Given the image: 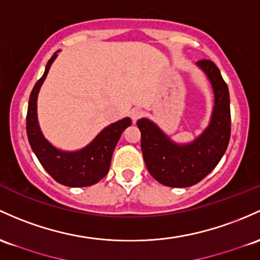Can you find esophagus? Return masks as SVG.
<instances>
[{
	"instance_id": "1",
	"label": "esophagus",
	"mask_w": 260,
	"mask_h": 260,
	"mask_svg": "<svg viewBox=\"0 0 260 260\" xmlns=\"http://www.w3.org/2000/svg\"><path fill=\"white\" fill-rule=\"evenodd\" d=\"M143 116V111L141 110V108H133L132 111H131V117H132L133 121H137V119H139L141 117Z\"/></svg>"
}]
</instances>
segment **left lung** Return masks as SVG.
Listing matches in <instances>:
<instances>
[{"label":"left lung","mask_w":260,"mask_h":260,"mask_svg":"<svg viewBox=\"0 0 260 260\" xmlns=\"http://www.w3.org/2000/svg\"><path fill=\"white\" fill-rule=\"evenodd\" d=\"M198 65L209 76L215 92V108L206 131L189 145H176L148 119L137 122L141 147L150 175L170 187L198 184L215 169L227 149L231 137L230 92L219 69L209 59Z\"/></svg>","instance_id":"obj_1"}]
</instances>
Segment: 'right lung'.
<instances>
[{
	"label": "right lung",
	"mask_w": 260,
	"mask_h": 260,
	"mask_svg": "<svg viewBox=\"0 0 260 260\" xmlns=\"http://www.w3.org/2000/svg\"><path fill=\"white\" fill-rule=\"evenodd\" d=\"M56 54L48 61L43 76L34 85L29 96L27 111V136L34 154L42 167L59 184L70 187L90 186L105 178L110 170L113 150L122 132L131 125L129 118H123L110 124L100 135L80 152L65 153L55 149L42 135L37 121V96L51 62Z\"/></svg>",
	"instance_id": "add662e5"
}]
</instances>
